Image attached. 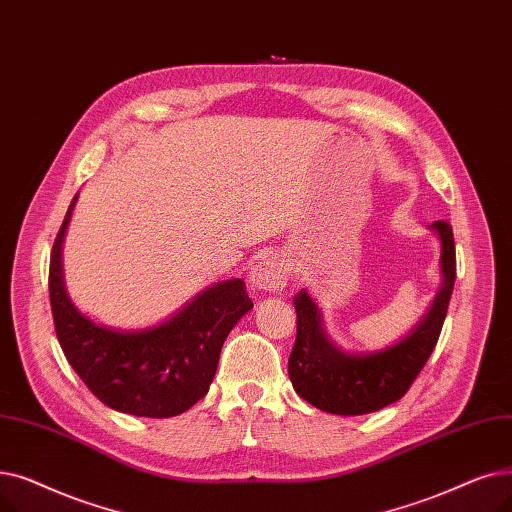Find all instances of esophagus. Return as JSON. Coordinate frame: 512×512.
Here are the masks:
<instances>
[{
    "instance_id": "esophagus-1",
    "label": "esophagus",
    "mask_w": 512,
    "mask_h": 512,
    "mask_svg": "<svg viewBox=\"0 0 512 512\" xmlns=\"http://www.w3.org/2000/svg\"><path fill=\"white\" fill-rule=\"evenodd\" d=\"M250 281L260 291H279L287 285V266L277 256L264 258L252 269Z\"/></svg>"
}]
</instances>
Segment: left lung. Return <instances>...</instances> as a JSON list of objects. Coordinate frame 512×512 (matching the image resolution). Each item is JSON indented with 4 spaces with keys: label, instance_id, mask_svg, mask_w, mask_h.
I'll list each match as a JSON object with an SVG mask.
<instances>
[{
    "label": "left lung",
    "instance_id": "1",
    "mask_svg": "<svg viewBox=\"0 0 512 512\" xmlns=\"http://www.w3.org/2000/svg\"><path fill=\"white\" fill-rule=\"evenodd\" d=\"M442 239L444 285L423 323L394 348L354 356L337 350L321 327V312L306 291H298V333L289 354V379L300 398L333 415H369L398 402L427 364L440 339L456 279V250L446 221L431 225Z\"/></svg>",
    "mask_w": 512,
    "mask_h": 512
}]
</instances>
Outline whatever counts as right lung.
<instances>
[{
    "mask_svg": "<svg viewBox=\"0 0 512 512\" xmlns=\"http://www.w3.org/2000/svg\"><path fill=\"white\" fill-rule=\"evenodd\" d=\"M72 206L50 258V304L66 360L89 392L114 410L150 419L181 415L206 396L229 331L254 306L246 283H218L175 319L148 331L95 325L72 306L62 285L60 248Z\"/></svg>",
    "mask_w": 512,
    "mask_h": 512,
    "instance_id": "right-lung-1",
    "label": "right lung"
}]
</instances>
